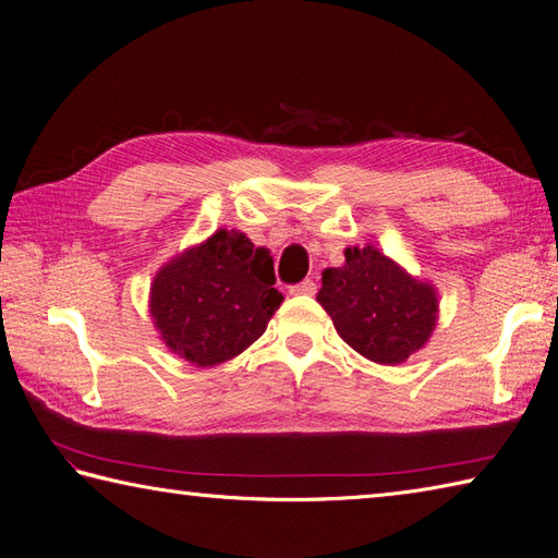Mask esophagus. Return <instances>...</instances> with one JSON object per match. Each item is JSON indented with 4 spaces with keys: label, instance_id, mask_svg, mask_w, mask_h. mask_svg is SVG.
I'll return each mask as SVG.
<instances>
[{
    "label": "esophagus",
    "instance_id": "1",
    "mask_svg": "<svg viewBox=\"0 0 558 558\" xmlns=\"http://www.w3.org/2000/svg\"><path fill=\"white\" fill-rule=\"evenodd\" d=\"M291 293L293 295H314L316 293V283H314V279H305L302 283L293 286Z\"/></svg>",
    "mask_w": 558,
    "mask_h": 558
}]
</instances>
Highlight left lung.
Returning a JSON list of instances; mask_svg holds the SVG:
<instances>
[{"label":"left lung","mask_w":558,"mask_h":558,"mask_svg":"<svg viewBox=\"0 0 558 558\" xmlns=\"http://www.w3.org/2000/svg\"><path fill=\"white\" fill-rule=\"evenodd\" d=\"M316 302L337 335L377 365H400L414 356L440 318L435 283L410 275L369 242L347 246L344 265L324 269Z\"/></svg>","instance_id":"left-lung-1"}]
</instances>
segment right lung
<instances>
[{
	"label": "right lung",
	"instance_id": "add662e5",
	"mask_svg": "<svg viewBox=\"0 0 558 558\" xmlns=\"http://www.w3.org/2000/svg\"><path fill=\"white\" fill-rule=\"evenodd\" d=\"M281 302L269 248L218 228L158 267L148 314L174 356L216 367L256 342Z\"/></svg>",
	"mask_w": 558,
	"mask_h": 558
}]
</instances>
